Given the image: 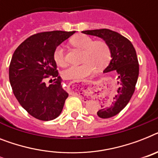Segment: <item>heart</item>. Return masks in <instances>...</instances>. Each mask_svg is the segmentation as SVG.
I'll use <instances>...</instances> for the list:
<instances>
[{"label": "heart", "mask_w": 158, "mask_h": 158, "mask_svg": "<svg viewBox=\"0 0 158 158\" xmlns=\"http://www.w3.org/2000/svg\"><path fill=\"white\" fill-rule=\"evenodd\" d=\"M74 47L83 50V63L79 66H70L61 73L62 76L67 79H82L92 75L96 66L99 69L105 67L109 63L111 52L109 45L105 41L94 40L87 35H77L70 40ZM53 59L57 66H66L65 50L61 45L57 46L53 52Z\"/></svg>", "instance_id": "1"}]
</instances>
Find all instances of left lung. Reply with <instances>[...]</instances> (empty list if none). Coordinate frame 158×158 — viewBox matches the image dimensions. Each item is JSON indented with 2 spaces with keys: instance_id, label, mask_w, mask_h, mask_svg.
<instances>
[{
  "instance_id": "obj_1",
  "label": "left lung",
  "mask_w": 158,
  "mask_h": 158,
  "mask_svg": "<svg viewBox=\"0 0 158 158\" xmlns=\"http://www.w3.org/2000/svg\"><path fill=\"white\" fill-rule=\"evenodd\" d=\"M82 32L99 37L110 48L111 60L103 72L114 71L118 88L114 97L102 101L101 109L97 113L101 118H109L123 110L134 93L139 76L136 52L129 40L114 31L99 29L83 31Z\"/></svg>"
}]
</instances>
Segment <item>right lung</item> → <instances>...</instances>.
Returning a JSON list of instances; mask_svg holds the SVG:
<instances>
[{"label":"right lung","mask_w":158,"mask_h":158,"mask_svg":"<svg viewBox=\"0 0 158 158\" xmlns=\"http://www.w3.org/2000/svg\"><path fill=\"white\" fill-rule=\"evenodd\" d=\"M75 31H53L33 35L17 48L9 69L10 85L21 106L32 117L50 121L61 114L68 93L62 89L53 52ZM50 75L56 81L49 86Z\"/></svg>","instance_id":"add662e5"}]
</instances>
